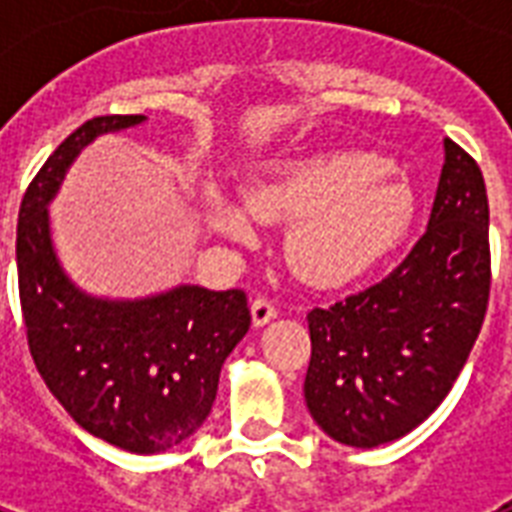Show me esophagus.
Returning a JSON list of instances; mask_svg holds the SVG:
<instances>
[{"instance_id": "esophagus-1", "label": "esophagus", "mask_w": 512, "mask_h": 512, "mask_svg": "<svg viewBox=\"0 0 512 512\" xmlns=\"http://www.w3.org/2000/svg\"><path fill=\"white\" fill-rule=\"evenodd\" d=\"M273 319H276V305H273L268 297H257V300H252V324H255V327H265V324Z\"/></svg>"}]
</instances>
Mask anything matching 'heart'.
Here are the masks:
<instances>
[{
  "label": "heart",
  "mask_w": 512,
  "mask_h": 512,
  "mask_svg": "<svg viewBox=\"0 0 512 512\" xmlns=\"http://www.w3.org/2000/svg\"><path fill=\"white\" fill-rule=\"evenodd\" d=\"M414 191L372 151H324L252 185L241 204L212 199V225L233 241L255 239L257 220H292L284 255L316 287L361 279L409 231Z\"/></svg>",
  "instance_id": "b5f03b06"
}]
</instances>
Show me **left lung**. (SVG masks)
I'll use <instances>...</instances> for the list:
<instances>
[{
	"label": "left lung",
	"mask_w": 512,
	"mask_h": 512,
	"mask_svg": "<svg viewBox=\"0 0 512 512\" xmlns=\"http://www.w3.org/2000/svg\"><path fill=\"white\" fill-rule=\"evenodd\" d=\"M489 201L478 164L444 140L428 231L380 284L308 313L305 404L337 444L374 449L452 390L489 303Z\"/></svg>",
	"instance_id": "obj_1"
}]
</instances>
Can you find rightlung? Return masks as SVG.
<instances>
[{
	"label": "right lung",
	"instance_id": "1",
	"mask_svg": "<svg viewBox=\"0 0 512 512\" xmlns=\"http://www.w3.org/2000/svg\"><path fill=\"white\" fill-rule=\"evenodd\" d=\"M146 116H95L60 143L18 212V287L34 364L79 428L132 454L183 444L212 412L220 369L249 329L241 289L180 284L135 300L76 287L58 260L50 201L92 140Z\"/></svg>",
	"mask_w": 512,
	"mask_h": 512
}]
</instances>
